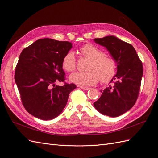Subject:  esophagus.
<instances>
[{"label": "esophagus", "mask_w": 158, "mask_h": 158, "mask_svg": "<svg viewBox=\"0 0 158 158\" xmlns=\"http://www.w3.org/2000/svg\"><path fill=\"white\" fill-rule=\"evenodd\" d=\"M80 88L81 89H84V90H88V89H90L89 88H88V87H83V86H80Z\"/></svg>", "instance_id": "obj_1"}]
</instances>
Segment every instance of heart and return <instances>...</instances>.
Masks as SVG:
<instances>
[{"mask_svg":"<svg viewBox=\"0 0 158 158\" xmlns=\"http://www.w3.org/2000/svg\"><path fill=\"white\" fill-rule=\"evenodd\" d=\"M79 51L85 58L89 60L86 70L84 73H74L70 76L71 82L80 86H88L97 84L100 80L103 83L111 81L116 73L117 63L112 57L104 54L98 47L86 44L80 48ZM62 67L68 73L76 68V59L74 52L69 51L62 60Z\"/></svg>","mask_w":158,"mask_h":158,"instance_id":"1","label":"heart"}]
</instances>
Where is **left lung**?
I'll use <instances>...</instances> for the list:
<instances>
[{
  "mask_svg": "<svg viewBox=\"0 0 158 158\" xmlns=\"http://www.w3.org/2000/svg\"><path fill=\"white\" fill-rule=\"evenodd\" d=\"M96 44L106 47L116 61L117 73L111 85L103 91L95 108L105 115L116 117L131 109L139 94L143 75L142 63L130 44L111 35L94 39Z\"/></svg>",
  "mask_w": 158,
  "mask_h": 158,
  "instance_id": "8db88e82",
  "label": "left lung"
}]
</instances>
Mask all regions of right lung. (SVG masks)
<instances>
[{
    "label": "right lung",
    "instance_id": "obj_1",
    "mask_svg": "<svg viewBox=\"0 0 158 158\" xmlns=\"http://www.w3.org/2000/svg\"><path fill=\"white\" fill-rule=\"evenodd\" d=\"M69 41L49 38L38 40L22 51L16 66L15 79L23 107L42 120H51L61 113L69 94L76 88L64 82L62 67L64 55L72 48ZM56 82H64L63 87Z\"/></svg>",
    "mask_w": 158,
    "mask_h": 158
}]
</instances>
